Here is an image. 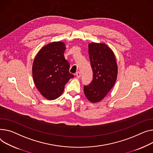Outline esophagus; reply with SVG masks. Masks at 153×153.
<instances>
[{
	"label": "esophagus",
	"mask_w": 153,
	"mask_h": 153,
	"mask_svg": "<svg viewBox=\"0 0 153 153\" xmlns=\"http://www.w3.org/2000/svg\"><path fill=\"white\" fill-rule=\"evenodd\" d=\"M76 77H77V78H80V77H81V74H80V72H79V71L76 73Z\"/></svg>",
	"instance_id": "esophagus-1"
}]
</instances>
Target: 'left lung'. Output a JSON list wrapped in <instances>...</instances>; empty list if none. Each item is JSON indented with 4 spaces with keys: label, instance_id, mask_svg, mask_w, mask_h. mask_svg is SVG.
Returning <instances> with one entry per match:
<instances>
[{
    "label": "left lung",
    "instance_id": "1",
    "mask_svg": "<svg viewBox=\"0 0 153 153\" xmlns=\"http://www.w3.org/2000/svg\"><path fill=\"white\" fill-rule=\"evenodd\" d=\"M88 55L93 79L90 84L84 86V90L90 101L97 103L102 100L114 86L117 66L113 52L104 44H90Z\"/></svg>",
    "mask_w": 153,
    "mask_h": 153
}]
</instances>
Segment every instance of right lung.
<instances>
[{"mask_svg": "<svg viewBox=\"0 0 153 153\" xmlns=\"http://www.w3.org/2000/svg\"><path fill=\"white\" fill-rule=\"evenodd\" d=\"M65 45L54 42L44 47L33 65L35 85L45 98L52 100L63 92L65 86L74 75L69 72V63L64 56Z\"/></svg>", "mask_w": 153, "mask_h": 153, "instance_id": "right-lung-1", "label": "right lung"}]
</instances>
